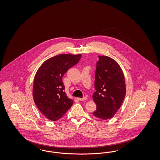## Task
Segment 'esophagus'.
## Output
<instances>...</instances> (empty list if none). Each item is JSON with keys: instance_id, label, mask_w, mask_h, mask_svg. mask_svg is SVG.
Listing matches in <instances>:
<instances>
[{"instance_id": "1", "label": "esophagus", "mask_w": 160, "mask_h": 160, "mask_svg": "<svg viewBox=\"0 0 160 160\" xmlns=\"http://www.w3.org/2000/svg\"><path fill=\"white\" fill-rule=\"evenodd\" d=\"M80 101H84V100H86L87 99L86 97H83V98H78Z\"/></svg>"}]
</instances>
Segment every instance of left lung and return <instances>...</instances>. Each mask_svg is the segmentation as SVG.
Wrapping results in <instances>:
<instances>
[{
	"instance_id": "1",
	"label": "left lung",
	"mask_w": 160,
	"mask_h": 160,
	"mask_svg": "<svg viewBox=\"0 0 160 160\" xmlns=\"http://www.w3.org/2000/svg\"><path fill=\"white\" fill-rule=\"evenodd\" d=\"M98 58L95 74L96 92L92 94L97 109L92 114L100 119L107 120L114 116L124 101L125 78L115 60L105 56H99Z\"/></svg>"
}]
</instances>
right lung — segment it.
Segmentation results:
<instances>
[{
    "mask_svg": "<svg viewBox=\"0 0 160 160\" xmlns=\"http://www.w3.org/2000/svg\"><path fill=\"white\" fill-rule=\"evenodd\" d=\"M81 57V54H58L46 60L35 74L33 88L34 102L41 112L51 121L62 118L73 105V100L64 92L62 78Z\"/></svg>",
    "mask_w": 160,
    "mask_h": 160,
    "instance_id": "right-lung-1",
    "label": "right lung"
}]
</instances>
